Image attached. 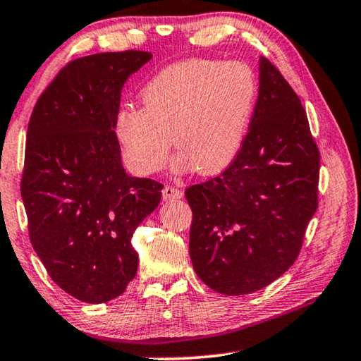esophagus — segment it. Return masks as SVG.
Returning a JSON list of instances; mask_svg holds the SVG:
<instances>
[{"label": "esophagus", "instance_id": "1", "mask_svg": "<svg viewBox=\"0 0 361 361\" xmlns=\"http://www.w3.org/2000/svg\"><path fill=\"white\" fill-rule=\"evenodd\" d=\"M161 195H164L165 201H175V200H180V197H183V191L180 190V188H175L171 185H165L164 191H161Z\"/></svg>", "mask_w": 361, "mask_h": 361}]
</instances>
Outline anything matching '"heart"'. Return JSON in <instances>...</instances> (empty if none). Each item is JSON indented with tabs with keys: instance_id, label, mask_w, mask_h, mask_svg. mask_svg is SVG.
Instances as JSON below:
<instances>
[{
	"instance_id": "1",
	"label": "heart",
	"mask_w": 361,
	"mask_h": 361,
	"mask_svg": "<svg viewBox=\"0 0 361 361\" xmlns=\"http://www.w3.org/2000/svg\"><path fill=\"white\" fill-rule=\"evenodd\" d=\"M257 103V78L242 62L188 60L142 90L144 108H123L114 130L126 164L139 175L165 165L173 137L175 169L216 175L240 152Z\"/></svg>"
}]
</instances>
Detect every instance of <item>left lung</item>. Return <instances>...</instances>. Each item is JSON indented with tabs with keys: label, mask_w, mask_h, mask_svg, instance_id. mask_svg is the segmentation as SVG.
<instances>
[{
	"label": "left lung",
	"mask_w": 361,
	"mask_h": 361,
	"mask_svg": "<svg viewBox=\"0 0 361 361\" xmlns=\"http://www.w3.org/2000/svg\"><path fill=\"white\" fill-rule=\"evenodd\" d=\"M321 154L301 99L268 59L235 160L186 188L196 275L227 296L268 286L296 262L317 211Z\"/></svg>",
	"instance_id": "obj_1"
}]
</instances>
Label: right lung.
<instances>
[{
    "label": "right lung",
    "instance_id": "add662e5",
    "mask_svg": "<svg viewBox=\"0 0 361 361\" xmlns=\"http://www.w3.org/2000/svg\"><path fill=\"white\" fill-rule=\"evenodd\" d=\"M150 59L144 50L75 59L29 119L21 196L30 243L55 284L83 302L111 301L134 280L130 238L164 190L126 173L114 132L121 90Z\"/></svg>",
    "mask_w": 361,
    "mask_h": 361
}]
</instances>
